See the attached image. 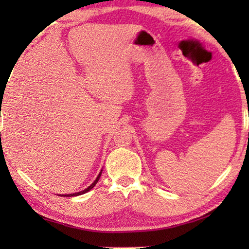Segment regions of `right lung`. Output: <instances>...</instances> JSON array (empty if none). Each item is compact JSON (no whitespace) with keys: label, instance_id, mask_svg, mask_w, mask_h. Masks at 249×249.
<instances>
[{"label":"right lung","instance_id":"add662e5","mask_svg":"<svg viewBox=\"0 0 249 249\" xmlns=\"http://www.w3.org/2000/svg\"><path fill=\"white\" fill-rule=\"evenodd\" d=\"M101 175H102V171L100 172V175L97 176V178H96V180H95V181L91 183V185L88 187V188H86V189H84L83 192H79V193H76V194H69V195H62V196H67V197H71V196H78V195H83V194H85V193H87V192H89L90 189H93L94 187H95V185H96L97 183V181L98 180H100V177H101Z\"/></svg>","mask_w":249,"mask_h":249}]
</instances>
